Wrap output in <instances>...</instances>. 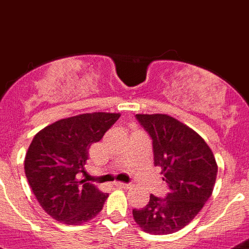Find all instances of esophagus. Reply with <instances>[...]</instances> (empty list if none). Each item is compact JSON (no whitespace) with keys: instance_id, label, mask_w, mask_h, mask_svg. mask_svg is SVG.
Segmentation results:
<instances>
[{"instance_id":"esophagus-1","label":"esophagus","mask_w":249,"mask_h":249,"mask_svg":"<svg viewBox=\"0 0 249 249\" xmlns=\"http://www.w3.org/2000/svg\"><path fill=\"white\" fill-rule=\"evenodd\" d=\"M114 185L116 186V187H120V189H129L130 186V183H125V182H119V181H118V182H115L114 183Z\"/></svg>"}]
</instances>
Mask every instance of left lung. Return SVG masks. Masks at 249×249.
Returning a JSON list of instances; mask_svg holds the SVG:
<instances>
[{
  "label": "left lung",
  "instance_id": "left-lung-1",
  "mask_svg": "<svg viewBox=\"0 0 249 249\" xmlns=\"http://www.w3.org/2000/svg\"><path fill=\"white\" fill-rule=\"evenodd\" d=\"M152 140L154 165L169 186L165 197L150 195L142 208H134L135 222L151 234L178 232L191 222L211 197L217 163L211 149L194 130L165 114H136Z\"/></svg>",
  "mask_w": 249,
  "mask_h": 249
}]
</instances>
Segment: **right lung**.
<instances>
[{
    "mask_svg": "<svg viewBox=\"0 0 249 249\" xmlns=\"http://www.w3.org/2000/svg\"><path fill=\"white\" fill-rule=\"evenodd\" d=\"M120 114L91 113L62 119L33 138L24 159L27 180L44 211L59 222L80 225L102 211L108 194L81 180L89 147L102 140Z\"/></svg>",
    "mask_w": 249,
    "mask_h": 249,
    "instance_id": "obj_1",
    "label": "right lung"
}]
</instances>
